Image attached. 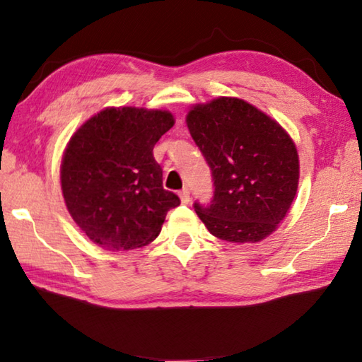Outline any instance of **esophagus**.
Here are the masks:
<instances>
[{
  "label": "esophagus",
  "instance_id": "obj_1",
  "mask_svg": "<svg viewBox=\"0 0 362 362\" xmlns=\"http://www.w3.org/2000/svg\"><path fill=\"white\" fill-rule=\"evenodd\" d=\"M179 196H180V201H182L183 204H188V203H189V199H192V198H189V192H188V188H183L182 192L179 193Z\"/></svg>",
  "mask_w": 362,
  "mask_h": 362
}]
</instances>
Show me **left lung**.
Returning a JSON list of instances; mask_svg holds the SVG:
<instances>
[{"label": "left lung", "instance_id": "8db88e82", "mask_svg": "<svg viewBox=\"0 0 362 362\" xmlns=\"http://www.w3.org/2000/svg\"><path fill=\"white\" fill-rule=\"evenodd\" d=\"M187 126L214 180L211 203L193 204L206 228L230 243H259L272 235L298 187V155L289 134L235 97L194 105Z\"/></svg>", "mask_w": 362, "mask_h": 362}]
</instances>
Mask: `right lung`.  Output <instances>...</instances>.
<instances>
[{
  "label": "right lung",
  "mask_w": 362,
  "mask_h": 362,
  "mask_svg": "<svg viewBox=\"0 0 362 362\" xmlns=\"http://www.w3.org/2000/svg\"><path fill=\"white\" fill-rule=\"evenodd\" d=\"M174 126L164 110L105 108L73 134L60 182L70 216L90 241L110 250L150 244L180 204L163 187L153 146Z\"/></svg>",
  "instance_id": "add662e5"
}]
</instances>
